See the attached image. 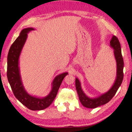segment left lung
<instances>
[{
  "label": "left lung",
  "instance_id": "left-lung-1",
  "mask_svg": "<svg viewBox=\"0 0 132 132\" xmlns=\"http://www.w3.org/2000/svg\"><path fill=\"white\" fill-rule=\"evenodd\" d=\"M110 46L113 49L114 55L116 61L117 70L116 78L114 83L108 91L97 97H89L87 96L82 90L79 80L78 78H75V87H76L79 100L82 104L86 108H95L97 106L105 104L112 99L122 83L123 77H124V74H123L124 61H123L121 54V45H120L118 38L115 36H113L111 38Z\"/></svg>",
  "mask_w": 132,
  "mask_h": 132
}]
</instances>
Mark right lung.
I'll return each mask as SVG.
<instances>
[{
  "instance_id": "add662e5",
  "label": "right lung",
  "mask_w": 132,
  "mask_h": 132,
  "mask_svg": "<svg viewBox=\"0 0 132 132\" xmlns=\"http://www.w3.org/2000/svg\"><path fill=\"white\" fill-rule=\"evenodd\" d=\"M33 28H27L21 31L19 37L12 44L7 57V78L13 93L20 102L32 111L45 109L51 104L57 94L64 78L68 72H63L56 76L52 83V89L44 97H38L29 94L25 89L20 73L19 57L28 37V33L34 30Z\"/></svg>"
}]
</instances>
